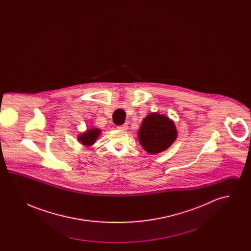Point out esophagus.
Wrapping results in <instances>:
<instances>
[{"mask_svg": "<svg viewBox=\"0 0 251 251\" xmlns=\"http://www.w3.org/2000/svg\"><path fill=\"white\" fill-rule=\"evenodd\" d=\"M118 129L121 130V131H127V130H128V124L125 123V124H123V125L118 126Z\"/></svg>", "mask_w": 251, "mask_h": 251, "instance_id": "1", "label": "esophagus"}]
</instances>
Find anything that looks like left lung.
Listing matches in <instances>:
<instances>
[{
	"label": "left lung",
	"mask_w": 251,
	"mask_h": 251,
	"mask_svg": "<svg viewBox=\"0 0 251 251\" xmlns=\"http://www.w3.org/2000/svg\"><path fill=\"white\" fill-rule=\"evenodd\" d=\"M177 135L174 121L156 112L144 119L137 133L139 143L151 155L167 151L176 140Z\"/></svg>",
	"instance_id": "8db88e82"
}]
</instances>
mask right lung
Returning a JSON list of instances; mask_svg holds the SVG:
<instances>
[{"label": "right lung", "instance_id": "right-lung-1", "mask_svg": "<svg viewBox=\"0 0 251 251\" xmlns=\"http://www.w3.org/2000/svg\"><path fill=\"white\" fill-rule=\"evenodd\" d=\"M100 133H101V130H100L99 128L92 127L90 129H87L84 132L80 133L77 137V140L85 147H90L95 143L96 140L100 135Z\"/></svg>", "mask_w": 251, "mask_h": 251}]
</instances>
